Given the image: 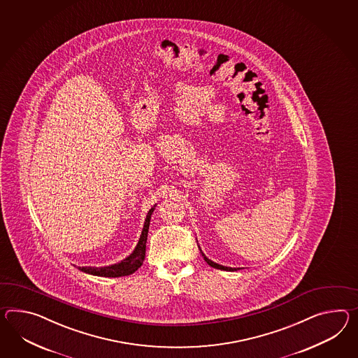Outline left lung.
Returning <instances> with one entry per match:
<instances>
[{"mask_svg": "<svg viewBox=\"0 0 358 358\" xmlns=\"http://www.w3.org/2000/svg\"><path fill=\"white\" fill-rule=\"evenodd\" d=\"M203 256H204V255H203ZM204 260H206L207 264H208L210 266H212V268L221 269V271H234L233 268H227V266H222V265H218V264H216V262H210V259H208V257H206V256H204Z\"/></svg>", "mask_w": 358, "mask_h": 358, "instance_id": "1", "label": "left lung"}]
</instances>
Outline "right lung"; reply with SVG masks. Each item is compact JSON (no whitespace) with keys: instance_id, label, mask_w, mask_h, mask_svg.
<instances>
[{"instance_id":"right-lung-1","label":"right lung","mask_w":358,"mask_h":358,"mask_svg":"<svg viewBox=\"0 0 358 358\" xmlns=\"http://www.w3.org/2000/svg\"><path fill=\"white\" fill-rule=\"evenodd\" d=\"M154 212V207L148 210V216L145 220V225L143 230L141 234L140 242L137 244L136 250L133 251L131 256H128L125 260L117 262L115 265L110 266H103V268H92V266H79V269L87 274H93V275H99V277H125L129 275L131 273L137 271L142 265V262L145 260V255H146V241H148V227H150V218Z\"/></svg>"}]
</instances>
